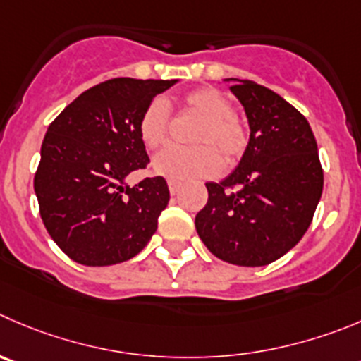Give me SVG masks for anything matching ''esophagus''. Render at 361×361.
I'll return each mask as SVG.
<instances>
[{
    "label": "esophagus",
    "mask_w": 361,
    "mask_h": 361,
    "mask_svg": "<svg viewBox=\"0 0 361 361\" xmlns=\"http://www.w3.org/2000/svg\"><path fill=\"white\" fill-rule=\"evenodd\" d=\"M168 190H170L171 195H177L178 190H180V183H177V180H168Z\"/></svg>",
    "instance_id": "34e87169"
}]
</instances>
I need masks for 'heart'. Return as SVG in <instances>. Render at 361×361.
Segmentation results:
<instances>
[{
  "label": "heart",
  "mask_w": 361,
  "mask_h": 361,
  "mask_svg": "<svg viewBox=\"0 0 361 361\" xmlns=\"http://www.w3.org/2000/svg\"><path fill=\"white\" fill-rule=\"evenodd\" d=\"M191 113L200 116L193 135L197 147H168L152 161L154 173L170 180L184 183L209 178L219 173L226 163L241 159L248 147V131L234 115V104L216 88H198L183 99ZM170 129V108L161 97L152 99L143 109L138 135L143 145L156 150L164 145Z\"/></svg>",
  "instance_id": "b5f03b06"
}]
</instances>
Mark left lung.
I'll use <instances>...</instances> for the list:
<instances>
[{
	"label": "left lung",
	"instance_id": "1",
	"mask_svg": "<svg viewBox=\"0 0 361 361\" xmlns=\"http://www.w3.org/2000/svg\"><path fill=\"white\" fill-rule=\"evenodd\" d=\"M245 108L250 142L238 168L207 183L195 226L218 259L267 266L300 243L322 195V168L308 120L286 99L248 80H230Z\"/></svg>",
	"mask_w": 361,
	"mask_h": 361
}]
</instances>
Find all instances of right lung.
<instances>
[{
    "mask_svg": "<svg viewBox=\"0 0 361 361\" xmlns=\"http://www.w3.org/2000/svg\"><path fill=\"white\" fill-rule=\"evenodd\" d=\"M175 83L108 80L74 99L47 129L33 186L47 232L74 262L120 264L156 232L170 200L166 180L129 186L126 177L149 163L138 135L143 109Z\"/></svg>",
    "mask_w": 361,
    "mask_h": 361,
    "instance_id": "obj_1",
    "label": "right lung"
}]
</instances>
